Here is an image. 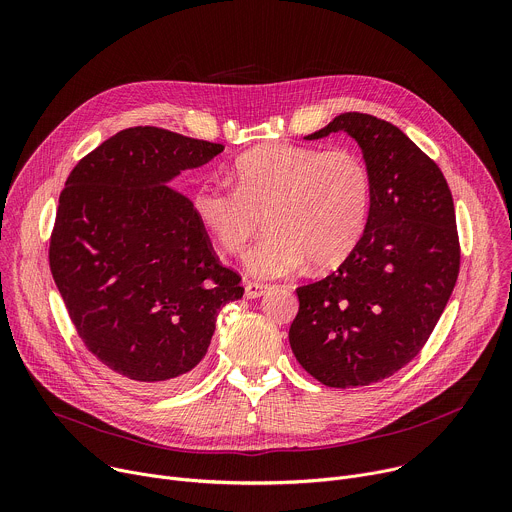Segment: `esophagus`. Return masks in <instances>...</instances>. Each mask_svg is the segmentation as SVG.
I'll use <instances>...</instances> for the list:
<instances>
[{
	"instance_id": "obj_1",
	"label": "esophagus",
	"mask_w": 512,
	"mask_h": 512,
	"mask_svg": "<svg viewBox=\"0 0 512 512\" xmlns=\"http://www.w3.org/2000/svg\"><path fill=\"white\" fill-rule=\"evenodd\" d=\"M269 285L267 283H257V281H247L245 283V296L249 300H255V298H261L263 294H267Z\"/></svg>"
}]
</instances>
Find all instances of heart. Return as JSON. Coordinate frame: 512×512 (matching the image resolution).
Listing matches in <instances>:
<instances>
[{"label": "heart", "instance_id": "1", "mask_svg": "<svg viewBox=\"0 0 512 512\" xmlns=\"http://www.w3.org/2000/svg\"><path fill=\"white\" fill-rule=\"evenodd\" d=\"M229 182L202 180L192 196L200 223L227 253L243 255L263 225L267 235L247 257L257 277L340 265L369 227L373 172L356 150L265 143L241 154Z\"/></svg>", "mask_w": 512, "mask_h": 512}]
</instances>
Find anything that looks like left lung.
<instances>
[{
	"label": "left lung",
	"instance_id": "obj_1",
	"mask_svg": "<svg viewBox=\"0 0 512 512\" xmlns=\"http://www.w3.org/2000/svg\"><path fill=\"white\" fill-rule=\"evenodd\" d=\"M338 131L373 172V212L344 263L296 289L289 344L314 379L348 389L379 383L417 356L454 291L460 241L442 170L399 127L342 113L306 139Z\"/></svg>",
	"mask_w": 512,
	"mask_h": 512
}]
</instances>
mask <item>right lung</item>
Listing matches in <instances>:
<instances>
[{
    "label": "right lung",
    "instance_id": "obj_1",
    "mask_svg": "<svg viewBox=\"0 0 512 512\" xmlns=\"http://www.w3.org/2000/svg\"><path fill=\"white\" fill-rule=\"evenodd\" d=\"M221 143L160 127H129L66 178L50 237V271L85 346L145 391L186 383L218 312L243 298L218 261L192 202L172 190Z\"/></svg>",
    "mask_w": 512,
    "mask_h": 512
}]
</instances>
